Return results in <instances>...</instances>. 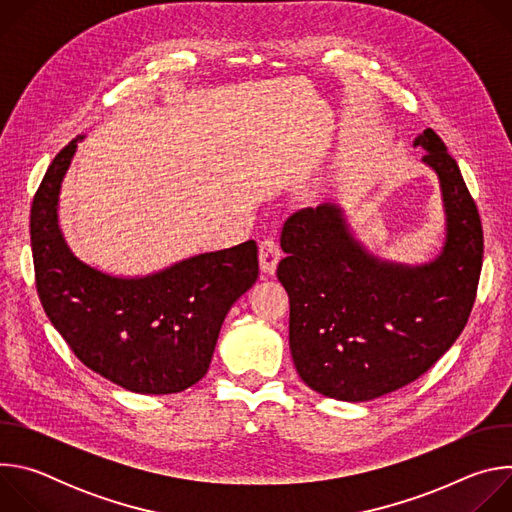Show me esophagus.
Here are the masks:
<instances>
[{
  "label": "esophagus",
  "mask_w": 512,
  "mask_h": 512,
  "mask_svg": "<svg viewBox=\"0 0 512 512\" xmlns=\"http://www.w3.org/2000/svg\"><path fill=\"white\" fill-rule=\"evenodd\" d=\"M281 259V247L275 239L267 237L259 243V265H261V271L267 273V275H273L275 269H277V263Z\"/></svg>",
  "instance_id": "1"
}]
</instances>
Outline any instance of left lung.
I'll return each instance as SVG.
<instances>
[{
  "label": "left lung",
  "mask_w": 512,
  "mask_h": 512,
  "mask_svg": "<svg viewBox=\"0 0 512 512\" xmlns=\"http://www.w3.org/2000/svg\"><path fill=\"white\" fill-rule=\"evenodd\" d=\"M415 145L440 176L448 216L433 263L403 267L364 253L330 204L294 212L281 231L291 356L310 389L338 401H371L421 377L476 302L484 255L476 202L440 135L425 129Z\"/></svg>",
  "instance_id": "8db88e82"
}]
</instances>
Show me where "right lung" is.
Returning a JSON list of instances; mask_svg holds the SVG:
<instances>
[{"label":"right lung","instance_id":"right-lung-1","mask_svg":"<svg viewBox=\"0 0 512 512\" xmlns=\"http://www.w3.org/2000/svg\"><path fill=\"white\" fill-rule=\"evenodd\" d=\"M79 139L56 154L32 200L38 298L85 367L133 393H180L206 375L227 312L255 283L257 243L202 253L141 279L81 263L56 223L60 182Z\"/></svg>","mask_w":512,"mask_h":512}]
</instances>
